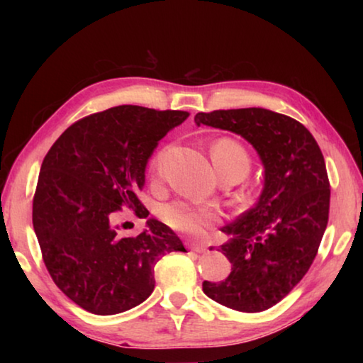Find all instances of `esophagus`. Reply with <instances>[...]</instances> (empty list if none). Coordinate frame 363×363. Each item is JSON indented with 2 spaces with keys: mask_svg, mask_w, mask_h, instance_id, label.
Returning a JSON list of instances; mask_svg holds the SVG:
<instances>
[{
  "mask_svg": "<svg viewBox=\"0 0 363 363\" xmlns=\"http://www.w3.org/2000/svg\"><path fill=\"white\" fill-rule=\"evenodd\" d=\"M190 250L195 251V253H206L208 247L203 243H192V245H190Z\"/></svg>",
  "mask_w": 363,
  "mask_h": 363,
  "instance_id": "esophagus-1",
  "label": "esophagus"
}]
</instances>
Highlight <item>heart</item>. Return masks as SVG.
Instances as JSON below:
<instances>
[{"mask_svg": "<svg viewBox=\"0 0 363 363\" xmlns=\"http://www.w3.org/2000/svg\"><path fill=\"white\" fill-rule=\"evenodd\" d=\"M169 147L163 145L153 153L149 160V174L152 179H157L162 174L163 163L167 160ZM213 162L216 169L223 168H240L247 173L250 168V155L245 147L235 139L220 138L213 144L211 149ZM162 219L176 232L187 233V235H200L206 227L216 224L219 220V211L208 205H192L189 201L174 200L167 203L162 211Z\"/></svg>", "mask_w": 363, "mask_h": 363, "instance_id": "1", "label": "heart"}]
</instances>
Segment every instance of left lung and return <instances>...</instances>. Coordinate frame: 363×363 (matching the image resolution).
<instances>
[{"label":"left lung","instance_id":"left-lung-1","mask_svg":"<svg viewBox=\"0 0 363 363\" xmlns=\"http://www.w3.org/2000/svg\"><path fill=\"white\" fill-rule=\"evenodd\" d=\"M196 125L240 134L259 153L257 203L223 227L229 277L203 281L206 296L229 309L262 312L280 303L309 270L327 229L330 181L320 147L291 116L251 107L196 113Z\"/></svg>","mask_w":363,"mask_h":363}]
</instances>
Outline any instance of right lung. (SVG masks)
I'll use <instances>...</instances> for the list:
<instances>
[{"mask_svg": "<svg viewBox=\"0 0 363 363\" xmlns=\"http://www.w3.org/2000/svg\"><path fill=\"white\" fill-rule=\"evenodd\" d=\"M182 110L118 106L84 116L43 160L33 229L49 275L65 296L96 315L133 309L155 288L153 267L186 251L168 225L149 219L138 237L116 235L123 208L149 216L139 200L158 140L187 118Z\"/></svg>", "mask_w": 363, "mask_h": 363, "instance_id": "1", "label": "right lung"}]
</instances>
